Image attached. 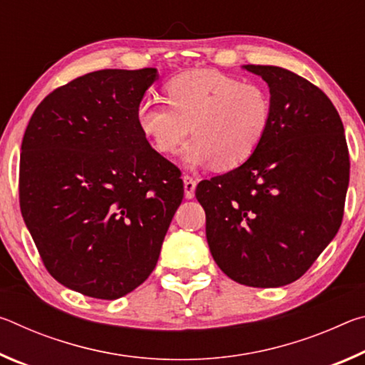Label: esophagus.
<instances>
[{"label": "esophagus", "mask_w": 365, "mask_h": 365, "mask_svg": "<svg viewBox=\"0 0 365 365\" xmlns=\"http://www.w3.org/2000/svg\"><path fill=\"white\" fill-rule=\"evenodd\" d=\"M183 187H185V197L187 200H191L195 196V190H196V178L191 175H183Z\"/></svg>", "instance_id": "obj_1"}]
</instances>
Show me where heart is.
<instances>
[{"label":"heart","mask_w":365,"mask_h":365,"mask_svg":"<svg viewBox=\"0 0 365 365\" xmlns=\"http://www.w3.org/2000/svg\"><path fill=\"white\" fill-rule=\"evenodd\" d=\"M168 104L140 103L137 123L154 150L172 154L187 138L188 165L233 169L262 145L272 123V96L264 85L200 69L178 73L164 85Z\"/></svg>","instance_id":"obj_1"}]
</instances>
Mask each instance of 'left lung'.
Wrapping results in <instances>:
<instances>
[{"instance_id":"left-lung-1","label":"left lung","mask_w":365,"mask_h":365,"mask_svg":"<svg viewBox=\"0 0 365 365\" xmlns=\"http://www.w3.org/2000/svg\"><path fill=\"white\" fill-rule=\"evenodd\" d=\"M269 85L272 123L240 168L202 180L215 264L246 287L298 280L335 237L349 183L343 122L322 90L275 66H245Z\"/></svg>"}]
</instances>
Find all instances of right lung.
Instances as JSON below:
<instances>
[{
	"label": "right lung",
	"instance_id": "right-lung-1",
	"mask_svg": "<svg viewBox=\"0 0 365 365\" xmlns=\"http://www.w3.org/2000/svg\"><path fill=\"white\" fill-rule=\"evenodd\" d=\"M156 77L85 73L51 91L24 133V222L53 279L90 298L117 299L150 277L183 200L180 169L137 123Z\"/></svg>",
	"mask_w": 365,
	"mask_h": 365
}]
</instances>
